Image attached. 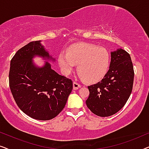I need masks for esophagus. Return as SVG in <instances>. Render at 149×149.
Listing matches in <instances>:
<instances>
[{
	"label": "esophagus",
	"mask_w": 149,
	"mask_h": 149,
	"mask_svg": "<svg viewBox=\"0 0 149 149\" xmlns=\"http://www.w3.org/2000/svg\"><path fill=\"white\" fill-rule=\"evenodd\" d=\"M81 87V84H79L78 82H77V81H74V82H73V89H74V90L78 89L79 88H80Z\"/></svg>",
	"instance_id": "1"
}]
</instances>
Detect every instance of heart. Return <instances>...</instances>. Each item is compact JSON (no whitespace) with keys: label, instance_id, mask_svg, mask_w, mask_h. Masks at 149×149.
Listing matches in <instances>:
<instances>
[{"label":"heart","instance_id":"1","mask_svg":"<svg viewBox=\"0 0 149 149\" xmlns=\"http://www.w3.org/2000/svg\"><path fill=\"white\" fill-rule=\"evenodd\" d=\"M58 62L64 74H70L75 64L79 77L87 83L101 81L109 71L111 58L107 50L90 44L77 45L59 55Z\"/></svg>","mask_w":149,"mask_h":149}]
</instances>
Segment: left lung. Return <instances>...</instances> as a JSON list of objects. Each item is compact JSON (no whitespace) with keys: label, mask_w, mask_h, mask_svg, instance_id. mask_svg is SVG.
<instances>
[{"label":"left lung","mask_w":149,"mask_h":149,"mask_svg":"<svg viewBox=\"0 0 149 149\" xmlns=\"http://www.w3.org/2000/svg\"><path fill=\"white\" fill-rule=\"evenodd\" d=\"M134 77V66L130 54L122 49L111 52L107 74L100 82L88 86L87 107L100 117H109L117 113L129 99Z\"/></svg>","instance_id":"left-lung-1"}]
</instances>
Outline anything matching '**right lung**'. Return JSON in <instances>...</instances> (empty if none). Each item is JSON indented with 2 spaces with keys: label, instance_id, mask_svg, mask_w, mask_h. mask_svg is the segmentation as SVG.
<instances>
[{
  "label": "right lung",
  "instance_id": "1",
  "mask_svg": "<svg viewBox=\"0 0 149 149\" xmlns=\"http://www.w3.org/2000/svg\"><path fill=\"white\" fill-rule=\"evenodd\" d=\"M40 42H30L15 53L11 60L9 80L18 107L31 118L47 121L62 111L73 85L71 79L52 70L49 63L42 68L34 66V56L54 60Z\"/></svg>",
  "mask_w": 149,
  "mask_h": 149
}]
</instances>
